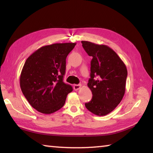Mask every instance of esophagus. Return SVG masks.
I'll return each instance as SVG.
<instances>
[{"mask_svg":"<svg viewBox=\"0 0 153 153\" xmlns=\"http://www.w3.org/2000/svg\"><path fill=\"white\" fill-rule=\"evenodd\" d=\"M81 86H82L80 84H75L74 86V89L75 90H78L80 88H81Z\"/></svg>","mask_w":153,"mask_h":153,"instance_id":"obj_1","label":"esophagus"}]
</instances>
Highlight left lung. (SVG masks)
I'll list each match as a JSON object with an SVG mask.
<instances>
[{
	"label": "left lung",
	"instance_id": "8db88e82",
	"mask_svg": "<svg viewBox=\"0 0 153 153\" xmlns=\"http://www.w3.org/2000/svg\"><path fill=\"white\" fill-rule=\"evenodd\" d=\"M82 44L88 55L92 57L88 83L92 98L85 106L94 115H106L115 109L125 94L128 76L126 66L108 46L88 41H82ZM95 77H97L96 80Z\"/></svg>",
	"mask_w": 153,
	"mask_h": 153
}]
</instances>
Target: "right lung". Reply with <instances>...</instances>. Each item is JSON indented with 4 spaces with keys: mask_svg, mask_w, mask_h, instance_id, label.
<instances>
[{
    "mask_svg": "<svg viewBox=\"0 0 153 153\" xmlns=\"http://www.w3.org/2000/svg\"><path fill=\"white\" fill-rule=\"evenodd\" d=\"M76 43H56L42 46L25 61L20 76L24 97L39 112L51 114L63 107L73 88L63 82L66 58Z\"/></svg>",
    "mask_w": 153,
    "mask_h": 153,
    "instance_id": "obj_1",
    "label": "right lung"
}]
</instances>
